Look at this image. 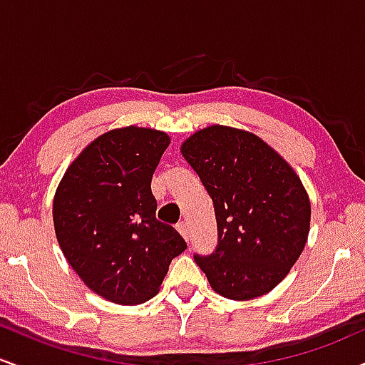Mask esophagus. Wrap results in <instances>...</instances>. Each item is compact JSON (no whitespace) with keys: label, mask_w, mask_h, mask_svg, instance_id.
<instances>
[{"label":"esophagus","mask_w":365,"mask_h":365,"mask_svg":"<svg viewBox=\"0 0 365 365\" xmlns=\"http://www.w3.org/2000/svg\"><path fill=\"white\" fill-rule=\"evenodd\" d=\"M177 230L180 232V235H182L188 242V238H190V232H188V225L185 223V221H180V223L177 225Z\"/></svg>","instance_id":"obj_1"}]
</instances>
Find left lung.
Masks as SVG:
<instances>
[{
    "mask_svg": "<svg viewBox=\"0 0 365 365\" xmlns=\"http://www.w3.org/2000/svg\"><path fill=\"white\" fill-rule=\"evenodd\" d=\"M182 154L215 204V252L194 254L211 288L232 300L271 292L307 242L311 202L300 178L257 135L223 125L195 132Z\"/></svg>",
    "mask_w": 365,
    "mask_h": 365,
    "instance_id": "obj_1",
    "label": "left lung"
}]
</instances>
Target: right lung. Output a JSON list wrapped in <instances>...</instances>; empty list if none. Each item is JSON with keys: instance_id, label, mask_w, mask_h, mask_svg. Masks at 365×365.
I'll use <instances>...</instances> for the list:
<instances>
[{"instance_id": "1", "label": "right lung", "mask_w": 365, "mask_h": 365, "mask_svg": "<svg viewBox=\"0 0 365 365\" xmlns=\"http://www.w3.org/2000/svg\"><path fill=\"white\" fill-rule=\"evenodd\" d=\"M168 145L170 137L158 130H111L82 150L58 185V244L82 282L110 302L153 299L170 262L187 249L173 226L156 220L150 190Z\"/></svg>"}]
</instances>
